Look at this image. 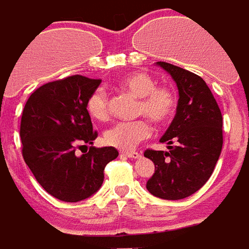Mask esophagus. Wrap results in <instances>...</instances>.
Masks as SVG:
<instances>
[{
  "label": "esophagus",
  "mask_w": 249,
  "mask_h": 249,
  "mask_svg": "<svg viewBox=\"0 0 249 249\" xmlns=\"http://www.w3.org/2000/svg\"><path fill=\"white\" fill-rule=\"evenodd\" d=\"M121 155L130 158V159H138V158H141V154L136 151H121Z\"/></svg>",
  "instance_id": "obj_1"
}]
</instances>
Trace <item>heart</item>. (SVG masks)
<instances>
[{"instance_id":"b5f03b06","label":"heart","mask_w":249,"mask_h":249,"mask_svg":"<svg viewBox=\"0 0 249 249\" xmlns=\"http://www.w3.org/2000/svg\"><path fill=\"white\" fill-rule=\"evenodd\" d=\"M119 86L138 98L137 113L144 115L155 123H164L176 111L177 95L169 86H156L155 80L146 72H129L119 80ZM88 112L95 120L108 116V99L103 91H94L86 102ZM151 128L143 119L123 121L105 132L106 143L120 150H132L140 141L147 138Z\"/></svg>"}]
</instances>
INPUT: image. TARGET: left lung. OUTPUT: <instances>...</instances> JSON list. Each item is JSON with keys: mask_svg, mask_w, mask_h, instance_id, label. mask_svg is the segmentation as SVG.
I'll use <instances>...</instances> for the list:
<instances>
[{"mask_svg": "<svg viewBox=\"0 0 249 249\" xmlns=\"http://www.w3.org/2000/svg\"><path fill=\"white\" fill-rule=\"evenodd\" d=\"M156 66L177 85L178 105L172 124L160 138L169 151H144L155 164L146 187L154 196L179 200L196 193L212 176L222 150V115L200 76L165 62Z\"/></svg>", "mask_w": 249, "mask_h": 249, "instance_id": "obj_1", "label": "left lung"}]
</instances>
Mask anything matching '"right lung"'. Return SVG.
Listing matches in <instances>:
<instances>
[{"label":"right lung","instance_id":"right-lung-1","mask_svg":"<svg viewBox=\"0 0 249 249\" xmlns=\"http://www.w3.org/2000/svg\"><path fill=\"white\" fill-rule=\"evenodd\" d=\"M101 80L75 75L35 90L25 103L20 123L23 158L36 181L56 199L76 203L101 189L105 166L116 159L115 147H89L77 156L80 144H93L86 102Z\"/></svg>","mask_w":249,"mask_h":249}]
</instances>
